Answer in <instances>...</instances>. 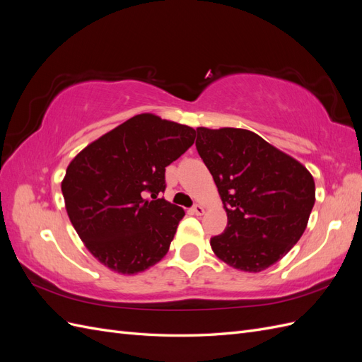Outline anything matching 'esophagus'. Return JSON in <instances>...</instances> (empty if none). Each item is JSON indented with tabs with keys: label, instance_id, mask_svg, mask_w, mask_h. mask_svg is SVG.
<instances>
[{
	"label": "esophagus",
	"instance_id": "obj_1",
	"mask_svg": "<svg viewBox=\"0 0 362 362\" xmlns=\"http://www.w3.org/2000/svg\"><path fill=\"white\" fill-rule=\"evenodd\" d=\"M192 211L196 214V216H201V214H204V206L202 205H199V204H196V205H193V208H192Z\"/></svg>",
	"mask_w": 362,
	"mask_h": 362
}]
</instances>
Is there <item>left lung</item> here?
Wrapping results in <instances>:
<instances>
[{
    "label": "left lung",
    "instance_id": "left-lung-1",
    "mask_svg": "<svg viewBox=\"0 0 362 362\" xmlns=\"http://www.w3.org/2000/svg\"><path fill=\"white\" fill-rule=\"evenodd\" d=\"M196 149L213 175L228 216L211 237L214 254L234 269L261 272L299 242L315 202L311 173L242 128H196Z\"/></svg>",
    "mask_w": 362,
    "mask_h": 362
}]
</instances>
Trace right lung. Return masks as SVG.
<instances>
[{
    "instance_id": "obj_1",
    "label": "right lung",
    "mask_w": 362,
    "mask_h": 362,
    "mask_svg": "<svg viewBox=\"0 0 362 362\" xmlns=\"http://www.w3.org/2000/svg\"><path fill=\"white\" fill-rule=\"evenodd\" d=\"M194 136L187 125L137 115L71 161L62 182L66 211L104 266L133 275L168 254L184 210L158 194L166 190V168Z\"/></svg>"
}]
</instances>
